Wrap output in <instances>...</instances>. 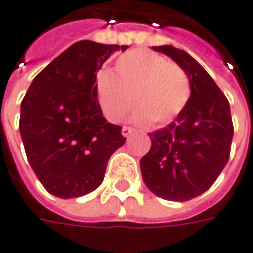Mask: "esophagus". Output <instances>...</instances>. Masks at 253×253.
Returning a JSON list of instances; mask_svg holds the SVG:
<instances>
[{"mask_svg": "<svg viewBox=\"0 0 253 253\" xmlns=\"http://www.w3.org/2000/svg\"><path fill=\"white\" fill-rule=\"evenodd\" d=\"M133 131H134V130L128 126H125L123 128H122V134H123L125 137H130V136L133 134Z\"/></svg>", "mask_w": 253, "mask_h": 253, "instance_id": "1", "label": "esophagus"}]
</instances>
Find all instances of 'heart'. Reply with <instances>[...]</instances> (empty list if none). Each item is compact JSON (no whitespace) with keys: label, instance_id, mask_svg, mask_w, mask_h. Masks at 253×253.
<instances>
[{"label":"heart","instance_id":"b5f03b06","mask_svg":"<svg viewBox=\"0 0 253 253\" xmlns=\"http://www.w3.org/2000/svg\"><path fill=\"white\" fill-rule=\"evenodd\" d=\"M96 96L105 116L113 123L122 122L137 107L133 120L143 125L164 126L187 106L191 83L178 63L146 49L123 53L110 72H102L96 82Z\"/></svg>","mask_w":253,"mask_h":253}]
</instances>
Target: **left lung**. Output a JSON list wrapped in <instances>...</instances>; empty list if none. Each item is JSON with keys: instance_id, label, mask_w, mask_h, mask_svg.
Segmentation results:
<instances>
[{"instance_id": "8db88e82", "label": "left lung", "mask_w": 253, "mask_h": 253, "mask_svg": "<svg viewBox=\"0 0 253 253\" xmlns=\"http://www.w3.org/2000/svg\"><path fill=\"white\" fill-rule=\"evenodd\" d=\"M187 72L191 96L169 126L148 133L151 148L140 160L148 190L169 201H188L211 188L224 170L234 136L229 102L208 72L187 52L153 46Z\"/></svg>"}]
</instances>
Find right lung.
I'll return each instance as SVG.
<instances>
[{
	"instance_id": "add662e5",
	"label": "right lung",
	"mask_w": 253,
	"mask_h": 253,
	"mask_svg": "<svg viewBox=\"0 0 253 253\" xmlns=\"http://www.w3.org/2000/svg\"><path fill=\"white\" fill-rule=\"evenodd\" d=\"M127 46L79 41L39 72L21 103L27 159L45 190L59 198L94 191L110 156L126 141L107 123L96 96L97 71Z\"/></svg>"
}]
</instances>
